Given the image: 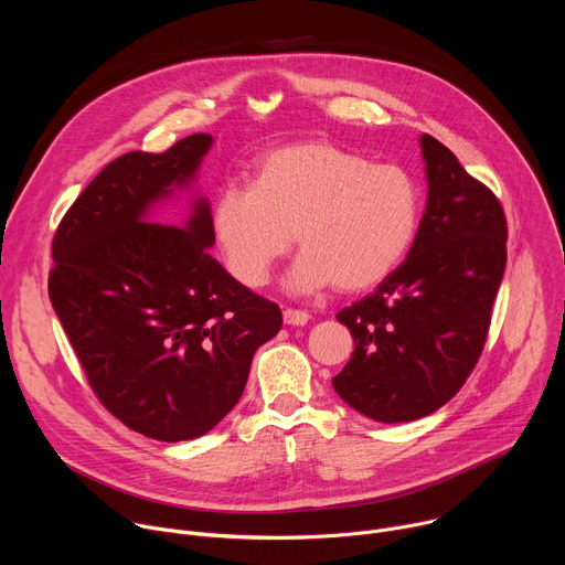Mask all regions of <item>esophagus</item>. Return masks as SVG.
Returning <instances> with one entry per match:
<instances>
[{"label":"esophagus","mask_w":565,"mask_h":565,"mask_svg":"<svg viewBox=\"0 0 565 565\" xmlns=\"http://www.w3.org/2000/svg\"><path fill=\"white\" fill-rule=\"evenodd\" d=\"M308 319H310V315L306 310H299V308H286L284 310V321L288 327H303Z\"/></svg>","instance_id":"1"}]
</instances>
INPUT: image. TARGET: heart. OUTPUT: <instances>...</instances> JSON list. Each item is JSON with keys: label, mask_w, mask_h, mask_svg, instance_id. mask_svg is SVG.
Instances as JSON below:
<instances>
[{"label": "heart", "mask_w": 565, "mask_h": 565, "mask_svg": "<svg viewBox=\"0 0 565 565\" xmlns=\"http://www.w3.org/2000/svg\"><path fill=\"white\" fill-rule=\"evenodd\" d=\"M420 214L423 190L407 168L375 166L333 142H299L268 151L253 183H225L212 225L227 270L248 288L268 281L297 238L303 250L288 290L335 284L355 292L380 284L407 255Z\"/></svg>", "instance_id": "1"}]
</instances>
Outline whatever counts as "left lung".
<instances>
[{"label": "left lung", "mask_w": 565, "mask_h": 565, "mask_svg": "<svg viewBox=\"0 0 565 565\" xmlns=\"http://www.w3.org/2000/svg\"><path fill=\"white\" fill-rule=\"evenodd\" d=\"M427 207L414 246L369 297L338 312L355 351L333 377L349 407L377 423H409L449 402L486 347L508 262L499 199L420 136Z\"/></svg>", "instance_id": "1"}]
</instances>
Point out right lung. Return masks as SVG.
<instances>
[{"instance_id": "add662e5", "label": "right lung", "mask_w": 565, "mask_h": 565, "mask_svg": "<svg viewBox=\"0 0 565 565\" xmlns=\"http://www.w3.org/2000/svg\"><path fill=\"white\" fill-rule=\"evenodd\" d=\"M212 142L192 134L163 153L116 158L53 236L49 297L94 393L122 425L163 443L214 429L281 329L279 306L207 253L205 196L183 227L149 223L158 203L192 188Z\"/></svg>"}]
</instances>
